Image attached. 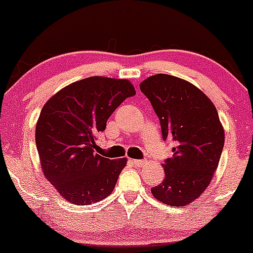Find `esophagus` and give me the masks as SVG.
<instances>
[{"label": "esophagus", "mask_w": 253, "mask_h": 253, "mask_svg": "<svg viewBox=\"0 0 253 253\" xmlns=\"http://www.w3.org/2000/svg\"><path fill=\"white\" fill-rule=\"evenodd\" d=\"M145 162L146 161H143V159H134V161H132V163L135 165V167H141Z\"/></svg>", "instance_id": "esophagus-1"}]
</instances>
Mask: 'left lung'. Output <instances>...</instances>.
<instances>
[{
  "instance_id": "left-lung-1",
  "label": "left lung",
  "mask_w": 253,
  "mask_h": 253,
  "mask_svg": "<svg viewBox=\"0 0 253 253\" xmlns=\"http://www.w3.org/2000/svg\"><path fill=\"white\" fill-rule=\"evenodd\" d=\"M159 119L164 141L172 144L164 161L165 178L151 193L170 207L196 200L210 185L225 144V133L213 102L195 85L158 74L140 84Z\"/></svg>"
}]
</instances>
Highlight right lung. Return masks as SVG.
<instances>
[{"label":"right lung","instance_id":"obj_1","mask_svg":"<svg viewBox=\"0 0 253 253\" xmlns=\"http://www.w3.org/2000/svg\"><path fill=\"white\" fill-rule=\"evenodd\" d=\"M134 95L127 80L95 76L65 86L42 107L36 128L40 164L69 202L90 205L112 194L127 161L95 153V140L113 112Z\"/></svg>","mask_w":253,"mask_h":253}]
</instances>
